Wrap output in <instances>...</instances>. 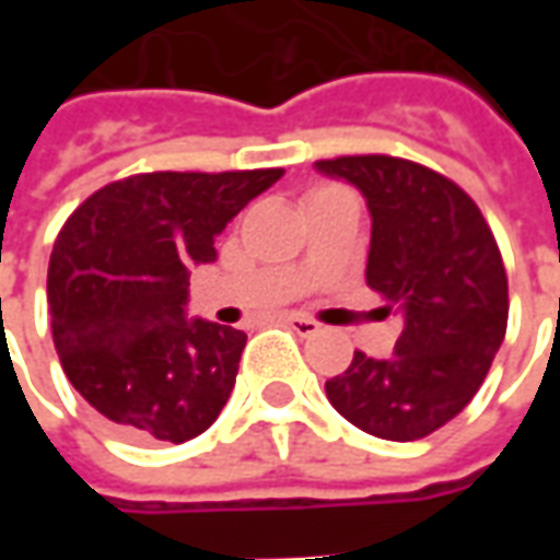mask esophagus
<instances>
[{"mask_svg": "<svg viewBox=\"0 0 560 560\" xmlns=\"http://www.w3.org/2000/svg\"><path fill=\"white\" fill-rule=\"evenodd\" d=\"M284 324L288 327H293L300 336H315V332H320V324L317 320H312V317H305V315H284Z\"/></svg>", "mask_w": 560, "mask_h": 560, "instance_id": "obj_1", "label": "esophagus"}]
</instances>
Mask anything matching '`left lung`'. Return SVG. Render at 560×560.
I'll return each instance as SVG.
<instances>
[{
	"instance_id": "8db88e82",
	"label": "left lung",
	"mask_w": 560,
	"mask_h": 560,
	"mask_svg": "<svg viewBox=\"0 0 560 560\" xmlns=\"http://www.w3.org/2000/svg\"><path fill=\"white\" fill-rule=\"evenodd\" d=\"M360 188L372 215L365 281L399 312L396 351L353 353L327 399L357 429L417 441L441 429L489 375L506 332V272L477 203L453 179L393 155L315 161Z\"/></svg>"
}]
</instances>
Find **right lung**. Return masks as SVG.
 <instances>
[{"label": "right lung", "instance_id": "obj_1", "mask_svg": "<svg viewBox=\"0 0 560 560\" xmlns=\"http://www.w3.org/2000/svg\"><path fill=\"white\" fill-rule=\"evenodd\" d=\"M281 173H138L86 197L56 236L59 363L128 441H191L231 399L245 332L185 317L188 269L215 260V236Z\"/></svg>", "mask_w": 560, "mask_h": 560}]
</instances>
